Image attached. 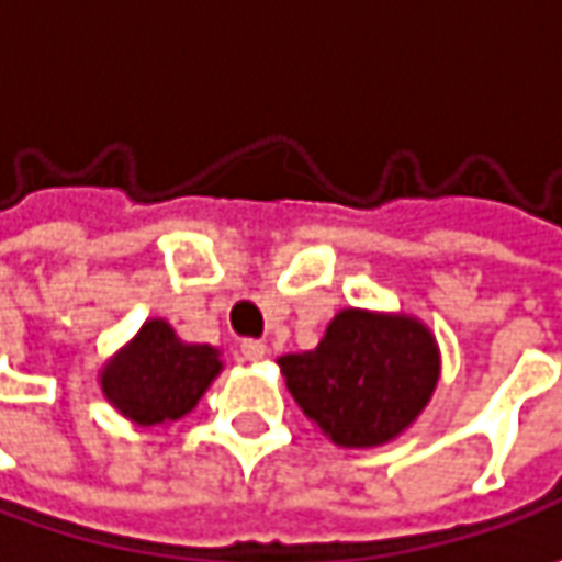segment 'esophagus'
Returning a JSON list of instances; mask_svg holds the SVG:
<instances>
[{"label": "esophagus", "mask_w": 562, "mask_h": 562, "mask_svg": "<svg viewBox=\"0 0 562 562\" xmlns=\"http://www.w3.org/2000/svg\"><path fill=\"white\" fill-rule=\"evenodd\" d=\"M240 353H244V359H249V362H259V359H266L269 347H266L262 340H256V337H247V340H240Z\"/></svg>", "instance_id": "1"}]
</instances>
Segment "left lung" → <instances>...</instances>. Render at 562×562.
<instances>
[{
	"label": "left lung",
	"mask_w": 562,
	"mask_h": 562,
	"mask_svg": "<svg viewBox=\"0 0 562 562\" xmlns=\"http://www.w3.org/2000/svg\"><path fill=\"white\" fill-rule=\"evenodd\" d=\"M300 409L340 447H378L431 400L441 359L431 331L406 315L344 310L310 353L278 359Z\"/></svg>",
	"instance_id": "8db88e82"
}]
</instances>
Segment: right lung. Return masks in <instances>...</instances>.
Instances as JSON below:
<instances>
[{"label": "right lung", "mask_w": 562, "mask_h": 562, "mask_svg": "<svg viewBox=\"0 0 562 562\" xmlns=\"http://www.w3.org/2000/svg\"><path fill=\"white\" fill-rule=\"evenodd\" d=\"M222 372L218 350L184 344L175 328L153 318L102 372V394L137 425H162L187 416Z\"/></svg>", "instance_id": "add662e5"}]
</instances>
